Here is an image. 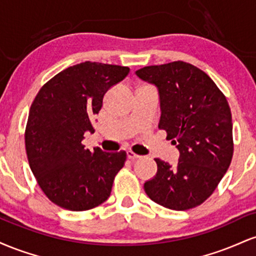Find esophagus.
<instances>
[{"label":"esophagus","instance_id":"esophagus-1","mask_svg":"<svg viewBox=\"0 0 256 256\" xmlns=\"http://www.w3.org/2000/svg\"><path fill=\"white\" fill-rule=\"evenodd\" d=\"M126 154H128V158H130V160H136V158H140V156L138 154H134V152H131V150H128V152H126Z\"/></svg>","mask_w":256,"mask_h":256}]
</instances>
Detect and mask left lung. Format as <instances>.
<instances>
[{"mask_svg": "<svg viewBox=\"0 0 256 256\" xmlns=\"http://www.w3.org/2000/svg\"><path fill=\"white\" fill-rule=\"evenodd\" d=\"M160 96L158 128L179 150L178 165L155 158L156 176L144 183L149 198L186 210L210 198L234 155L232 116L225 95L204 71L184 61L136 71Z\"/></svg>", "mask_w": 256, "mask_h": 256, "instance_id": "1", "label": "left lung"}]
</instances>
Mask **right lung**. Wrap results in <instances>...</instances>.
I'll use <instances>...</instances> for the list:
<instances>
[{"label":"right lung","mask_w":256,"mask_h":256,"mask_svg":"<svg viewBox=\"0 0 256 256\" xmlns=\"http://www.w3.org/2000/svg\"><path fill=\"white\" fill-rule=\"evenodd\" d=\"M128 67L85 62L68 67L38 91L25 130L31 171L46 196L73 212L98 207L110 198L126 152L85 149L84 134L94 132L110 88L122 82Z\"/></svg>","instance_id":"1"}]
</instances>
